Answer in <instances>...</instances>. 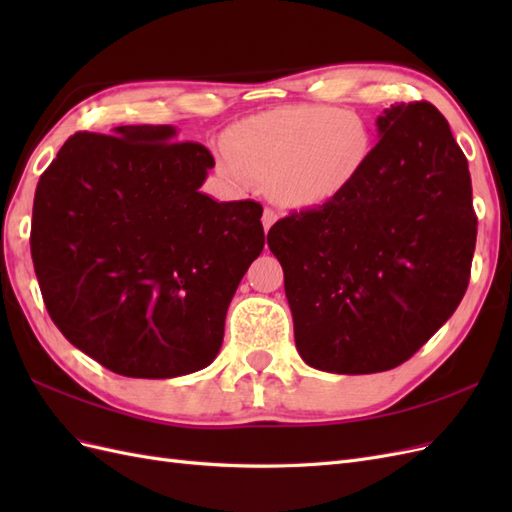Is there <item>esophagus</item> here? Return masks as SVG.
Instances as JSON below:
<instances>
[{
	"label": "esophagus",
	"instance_id": "34e87169",
	"mask_svg": "<svg viewBox=\"0 0 512 512\" xmlns=\"http://www.w3.org/2000/svg\"><path fill=\"white\" fill-rule=\"evenodd\" d=\"M275 220H277V213L271 207H267L265 213H262V226H265V230H269L275 224Z\"/></svg>",
	"mask_w": 512,
	"mask_h": 512
}]
</instances>
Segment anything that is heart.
I'll return each instance as SVG.
<instances>
[{
    "instance_id": "1",
    "label": "heart",
    "mask_w": 512,
    "mask_h": 512,
    "mask_svg": "<svg viewBox=\"0 0 512 512\" xmlns=\"http://www.w3.org/2000/svg\"><path fill=\"white\" fill-rule=\"evenodd\" d=\"M371 158L367 123L333 106H286L254 115L230 132L222 175L237 188L268 179L290 209H316L344 196Z\"/></svg>"
}]
</instances>
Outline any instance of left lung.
Wrapping results in <instances>:
<instances>
[{
	"mask_svg": "<svg viewBox=\"0 0 512 512\" xmlns=\"http://www.w3.org/2000/svg\"><path fill=\"white\" fill-rule=\"evenodd\" d=\"M378 145L333 203L292 211L267 235L301 359L331 374L408 361L470 282L476 213L468 160L429 102L378 117Z\"/></svg>",
	"mask_w": 512,
	"mask_h": 512,
	"instance_id": "1",
	"label": "left lung"
}]
</instances>
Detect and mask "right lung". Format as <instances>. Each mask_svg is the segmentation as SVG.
Masks as SVG:
<instances>
[{"label":"right lung","mask_w":512,"mask_h":512,"mask_svg":"<svg viewBox=\"0 0 512 512\" xmlns=\"http://www.w3.org/2000/svg\"><path fill=\"white\" fill-rule=\"evenodd\" d=\"M173 126L76 132L44 170L32 258L55 327L128 378H177L220 352L241 277L265 247L262 207L198 188L215 166Z\"/></svg>","instance_id":"right-lung-1"}]
</instances>
